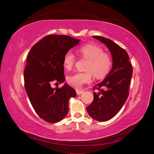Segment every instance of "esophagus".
<instances>
[{
    "mask_svg": "<svg viewBox=\"0 0 154 154\" xmlns=\"http://www.w3.org/2000/svg\"><path fill=\"white\" fill-rule=\"evenodd\" d=\"M76 92L77 94H82L83 92V90H76Z\"/></svg>",
    "mask_w": 154,
    "mask_h": 154,
    "instance_id": "obj_1",
    "label": "esophagus"
}]
</instances>
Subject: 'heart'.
Listing matches in <instances>:
<instances>
[{
	"mask_svg": "<svg viewBox=\"0 0 154 154\" xmlns=\"http://www.w3.org/2000/svg\"><path fill=\"white\" fill-rule=\"evenodd\" d=\"M78 53L82 58L88 60L85 70L86 71L76 72L68 77V83L71 86L79 88L85 83L92 82L94 75L98 79H103L110 71L112 59L109 54L104 52L102 48L94 44H85L80 47ZM76 61L74 54L68 51L63 58V66L67 70H71Z\"/></svg>",
	"mask_w": 154,
	"mask_h": 154,
	"instance_id": "obj_1",
	"label": "heart"
}]
</instances>
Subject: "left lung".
I'll use <instances>...</instances> for the list:
<instances>
[{"label": "left lung", "instance_id": "8db88e82", "mask_svg": "<svg viewBox=\"0 0 154 154\" xmlns=\"http://www.w3.org/2000/svg\"><path fill=\"white\" fill-rule=\"evenodd\" d=\"M93 37L107 47L112 56L113 66L105 79L93 88V90L99 92H94V100L87 107V111L93 119L105 122L113 118L127 100L132 69L125 49L109 38L100 36Z\"/></svg>", "mask_w": 154, "mask_h": 154}]
</instances>
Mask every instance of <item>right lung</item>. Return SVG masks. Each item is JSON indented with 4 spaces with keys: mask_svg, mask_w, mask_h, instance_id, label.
Here are the masks:
<instances>
[{
    "mask_svg": "<svg viewBox=\"0 0 154 154\" xmlns=\"http://www.w3.org/2000/svg\"><path fill=\"white\" fill-rule=\"evenodd\" d=\"M79 43L71 36L51 35L36 43L28 53L24 72L25 89L36 113L49 123L64 119L69 99L77 95L66 83L60 88H52L51 84L64 82V56Z\"/></svg>",
    "mask_w": 154,
    "mask_h": 154,
    "instance_id": "right-lung-1",
    "label": "right lung"
}]
</instances>
